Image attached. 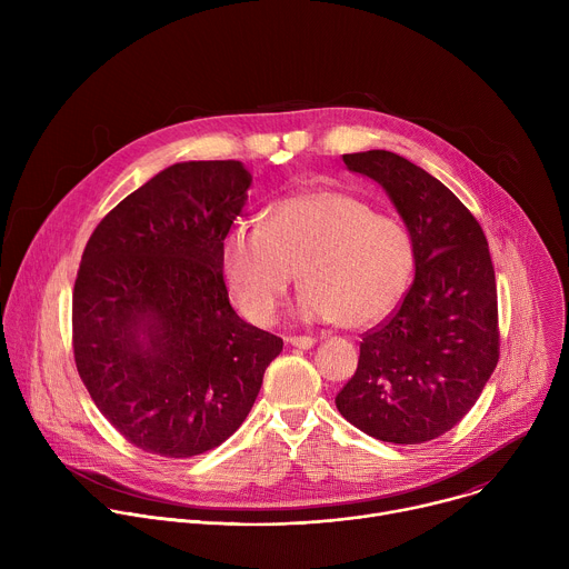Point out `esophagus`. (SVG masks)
Returning a JSON list of instances; mask_svg holds the SVG:
<instances>
[{
	"instance_id": "1",
	"label": "esophagus",
	"mask_w": 569,
	"mask_h": 569,
	"mask_svg": "<svg viewBox=\"0 0 569 569\" xmlns=\"http://www.w3.org/2000/svg\"><path fill=\"white\" fill-rule=\"evenodd\" d=\"M286 342L297 347V349H310L315 345V338H310V336H290V338H286Z\"/></svg>"
}]
</instances>
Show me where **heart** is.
Listing matches in <instances>:
<instances>
[{
  "label": "heart",
  "mask_w": 569,
  "mask_h": 569,
  "mask_svg": "<svg viewBox=\"0 0 569 569\" xmlns=\"http://www.w3.org/2000/svg\"><path fill=\"white\" fill-rule=\"evenodd\" d=\"M220 268L233 301L257 323L274 321L299 268L301 319L365 329L408 288L415 246L400 220L317 189L279 200L268 224L236 222L220 242Z\"/></svg>",
  "instance_id": "b5f03b06"
}]
</instances>
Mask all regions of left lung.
I'll list each match as a JSON object with an SVG mask.
<instances>
[{"mask_svg":"<svg viewBox=\"0 0 569 569\" xmlns=\"http://www.w3.org/2000/svg\"><path fill=\"white\" fill-rule=\"evenodd\" d=\"M378 182L415 246L417 274L400 306L360 342L340 415L387 443H423L452 430L500 358L498 288L475 216L437 178L389 150L342 154Z\"/></svg>","mask_w":569,"mask_h":569,"instance_id":"1","label":"left lung"}]
</instances>
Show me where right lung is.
Masks as SVG:
<instances>
[{"label": "right lung", "instance_id": "right-lung-1", "mask_svg": "<svg viewBox=\"0 0 569 569\" xmlns=\"http://www.w3.org/2000/svg\"><path fill=\"white\" fill-rule=\"evenodd\" d=\"M240 161H182L123 198L90 236L71 299L80 380L132 446L202 455L250 415L283 340L229 303L220 242L246 207Z\"/></svg>", "mask_w": 569, "mask_h": 569}]
</instances>
